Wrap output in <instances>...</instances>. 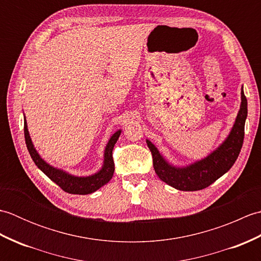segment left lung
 <instances>
[{
  "instance_id": "left-lung-1",
  "label": "left lung",
  "mask_w": 261,
  "mask_h": 261,
  "mask_svg": "<svg viewBox=\"0 0 261 261\" xmlns=\"http://www.w3.org/2000/svg\"><path fill=\"white\" fill-rule=\"evenodd\" d=\"M247 105V98L242 90L239 113L228 138L206 158L186 167H175L168 164L158 149L147 140V145L152 153L153 168L159 178L176 190L193 192L206 188L224 175L236 163L242 148L248 114Z\"/></svg>"
}]
</instances>
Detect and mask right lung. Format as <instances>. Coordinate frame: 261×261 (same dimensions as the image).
<instances>
[{
    "label": "right lung",
    "mask_w": 261,
    "mask_h": 261,
    "mask_svg": "<svg viewBox=\"0 0 261 261\" xmlns=\"http://www.w3.org/2000/svg\"><path fill=\"white\" fill-rule=\"evenodd\" d=\"M121 135V130L116 131L115 134L111 137L107 147H105L104 151V164L102 169L98 173L94 174L92 176L87 177H77L73 176L62 169H57L53 167L49 164H47L43 160L37 150L32 145L31 138L29 136V131H28L27 122L24 119V139L28 150H29L30 156L33 162L37 165V167L43 171L49 178L54 182L62 188L63 191L67 192L69 194H79V195H86V194H91L93 192L97 191L99 187L107 184L112 178L114 173V162L112 157V150L114 148L115 142L118 141L119 137Z\"/></svg>",
    "instance_id": "right-lung-1"
}]
</instances>
